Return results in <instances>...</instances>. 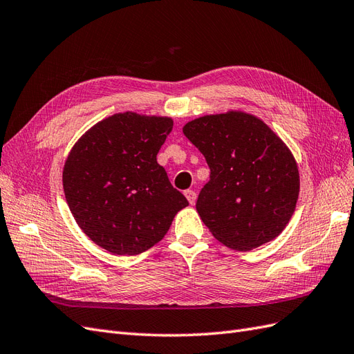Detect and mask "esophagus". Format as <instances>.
<instances>
[{"label":"esophagus","instance_id":"esophagus-1","mask_svg":"<svg viewBox=\"0 0 354 354\" xmlns=\"http://www.w3.org/2000/svg\"><path fill=\"white\" fill-rule=\"evenodd\" d=\"M185 196L187 198V201H189L190 205H194V203L196 202V194H195L194 190H190V189L185 190Z\"/></svg>","mask_w":354,"mask_h":354}]
</instances>
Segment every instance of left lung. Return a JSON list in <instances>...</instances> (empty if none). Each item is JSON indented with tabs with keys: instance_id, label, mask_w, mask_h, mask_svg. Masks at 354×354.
<instances>
[{
	"instance_id": "obj_1",
	"label": "left lung",
	"mask_w": 354,
	"mask_h": 354,
	"mask_svg": "<svg viewBox=\"0 0 354 354\" xmlns=\"http://www.w3.org/2000/svg\"><path fill=\"white\" fill-rule=\"evenodd\" d=\"M183 133L211 171L196 209L212 236L239 251L279 236L299 194L295 158L281 137L241 111L196 118Z\"/></svg>"
}]
</instances>
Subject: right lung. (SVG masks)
Here are the masks:
<instances>
[{"instance_id":"1","label":"right lung","mask_w":354,"mask_h":354,"mask_svg":"<svg viewBox=\"0 0 354 354\" xmlns=\"http://www.w3.org/2000/svg\"><path fill=\"white\" fill-rule=\"evenodd\" d=\"M171 130L168 116L115 113L71 149L63 167L66 202L81 230L103 250L145 252L189 205L156 160Z\"/></svg>"}]
</instances>
